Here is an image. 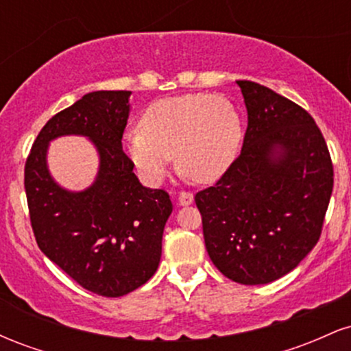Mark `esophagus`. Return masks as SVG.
<instances>
[{
    "instance_id": "1",
    "label": "esophagus",
    "mask_w": 351,
    "mask_h": 351,
    "mask_svg": "<svg viewBox=\"0 0 351 351\" xmlns=\"http://www.w3.org/2000/svg\"><path fill=\"white\" fill-rule=\"evenodd\" d=\"M180 204L181 206H189V204L193 203V199H195V196H193V193L189 191H183L180 193Z\"/></svg>"
}]
</instances>
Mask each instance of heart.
<instances>
[{"mask_svg": "<svg viewBox=\"0 0 351 351\" xmlns=\"http://www.w3.org/2000/svg\"><path fill=\"white\" fill-rule=\"evenodd\" d=\"M140 125L125 132L123 147L152 184L165 178L173 153L180 171L199 183H213L231 168L243 142L234 106L213 94L156 100L143 112Z\"/></svg>", "mask_w": 351, "mask_h": 351, "instance_id": "b5f03b06", "label": "heart"}]
</instances>
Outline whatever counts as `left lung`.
I'll list each match as a JSON object with an SVG mask.
<instances>
[{"label": "left lung", "mask_w": 351, "mask_h": 351, "mask_svg": "<svg viewBox=\"0 0 351 351\" xmlns=\"http://www.w3.org/2000/svg\"><path fill=\"white\" fill-rule=\"evenodd\" d=\"M237 86L247 108L243 150L195 201L217 271L259 285L295 269L318 243L333 165L307 110L251 80Z\"/></svg>", "instance_id": "8db88e82"}]
</instances>
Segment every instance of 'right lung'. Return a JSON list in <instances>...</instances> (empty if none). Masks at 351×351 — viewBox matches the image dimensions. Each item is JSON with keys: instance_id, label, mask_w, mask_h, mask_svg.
Instances as JSON below:
<instances>
[{"instance_id": "1", "label": "right lung", "mask_w": 351, "mask_h": 351, "mask_svg": "<svg viewBox=\"0 0 351 351\" xmlns=\"http://www.w3.org/2000/svg\"><path fill=\"white\" fill-rule=\"evenodd\" d=\"M130 90H97L56 114L34 140L24 167V188L36 243L80 287L122 297L156 272L162 237L173 211L165 189L145 188L125 155L122 136ZM87 136L101 163L96 181L69 192L47 170L51 139Z\"/></svg>"}]
</instances>
